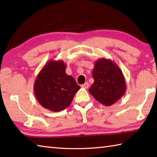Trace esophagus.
Segmentation results:
<instances>
[{"label":"esophagus","mask_w":157,"mask_h":157,"mask_svg":"<svg viewBox=\"0 0 157 157\" xmlns=\"http://www.w3.org/2000/svg\"><path fill=\"white\" fill-rule=\"evenodd\" d=\"M88 87H89L88 83H86L83 85H81V87H83V88H85V89H87L88 88Z\"/></svg>","instance_id":"1"}]
</instances>
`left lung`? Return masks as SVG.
I'll list each match as a JSON object with an SVG mask.
<instances>
[{
	"label": "left lung",
	"instance_id": "obj_1",
	"mask_svg": "<svg viewBox=\"0 0 157 157\" xmlns=\"http://www.w3.org/2000/svg\"><path fill=\"white\" fill-rule=\"evenodd\" d=\"M94 82L89 92L98 102L110 106L117 102L126 91L124 76L116 63L101 58L94 63L92 70Z\"/></svg>",
	"mask_w": 157,
	"mask_h": 157
}]
</instances>
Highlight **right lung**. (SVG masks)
I'll return each mask as SVG.
<instances>
[{
	"label": "right lung",
	"instance_id": "right-lung-1",
	"mask_svg": "<svg viewBox=\"0 0 157 157\" xmlns=\"http://www.w3.org/2000/svg\"><path fill=\"white\" fill-rule=\"evenodd\" d=\"M63 60H50L44 65L36 78V98L44 108L52 112L62 111L70 105L81 87L72 76L65 73Z\"/></svg>",
	"mask_w": 157,
	"mask_h": 157
}]
</instances>
